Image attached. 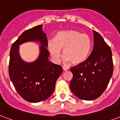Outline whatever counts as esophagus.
Returning a JSON list of instances; mask_svg holds the SVG:
<instances>
[{
  "mask_svg": "<svg viewBox=\"0 0 120 120\" xmlns=\"http://www.w3.org/2000/svg\"><path fill=\"white\" fill-rule=\"evenodd\" d=\"M62 68H63V70L64 71H68V69H69V68H68V67H65V66H63Z\"/></svg>",
  "mask_w": 120,
  "mask_h": 120,
  "instance_id": "esophagus-1",
  "label": "esophagus"
}]
</instances>
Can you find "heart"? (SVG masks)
Listing matches in <instances>:
<instances>
[{
  "mask_svg": "<svg viewBox=\"0 0 120 120\" xmlns=\"http://www.w3.org/2000/svg\"><path fill=\"white\" fill-rule=\"evenodd\" d=\"M93 40L89 34L75 30L58 32L53 40L48 43V49L52 58L58 62L61 57V49L65 62L77 65L83 63L90 55Z\"/></svg>",
  "mask_w": 120,
  "mask_h": 120,
  "instance_id": "obj_1",
  "label": "heart"
}]
</instances>
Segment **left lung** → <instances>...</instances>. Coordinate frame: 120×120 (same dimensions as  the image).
I'll use <instances>...</instances> for the list:
<instances>
[{
  "instance_id": "8db88e82",
  "label": "left lung",
  "mask_w": 120,
  "mask_h": 120,
  "mask_svg": "<svg viewBox=\"0 0 120 120\" xmlns=\"http://www.w3.org/2000/svg\"><path fill=\"white\" fill-rule=\"evenodd\" d=\"M94 47L87 60L72 67L71 81L72 93L80 99L93 100L105 90L113 73V62L110 47L98 32L93 31Z\"/></svg>"
}]
</instances>
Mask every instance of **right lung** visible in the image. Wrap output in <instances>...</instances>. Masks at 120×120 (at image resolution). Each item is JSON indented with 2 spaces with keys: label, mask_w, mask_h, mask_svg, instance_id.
Instances as JSON below:
<instances>
[{
  "label": "right lung",
  "mask_w": 120,
  "mask_h": 120,
  "mask_svg": "<svg viewBox=\"0 0 120 120\" xmlns=\"http://www.w3.org/2000/svg\"><path fill=\"white\" fill-rule=\"evenodd\" d=\"M30 41H39L40 54L33 63H26L19 55V45ZM46 34L39 25L26 30L13 44L10 50L9 75L15 88L25 100L37 103L52 94L62 68L49 61Z\"/></svg>",
  "instance_id": "obj_1"
}]
</instances>
